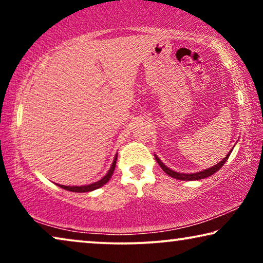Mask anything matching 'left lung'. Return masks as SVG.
Returning a JSON list of instances; mask_svg holds the SVG:
<instances>
[{
	"mask_svg": "<svg viewBox=\"0 0 263 263\" xmlns=\"http://www.w3.org/2000/svg\"><path fill=\"white\" fill-rule=\"evenodd\" d=\"M230 154H231V152H229L228 156H226L224 159L220 161V163H218L217 165H214L213 167L207 168V170H203V171H201V172H196V174H179V172H176L174 170H170V168L166 167L163 163H161V160L159 159V158H158L157 156H154V157H156L157 163L159 164V166L161 168H163V171L165 172V174H167L168 176H171L172 178L181 179V181H197V179H202V178L210 177V176L214 175L215 172L219 171V168H221L222 165L226 163V160H228V158L230 157Z\"/></svg>",
	"mask_w": 263,
	"mask_h": 263,
	"instance_id": "8db88e82",
	"label": "left lung"
}]
</instances>
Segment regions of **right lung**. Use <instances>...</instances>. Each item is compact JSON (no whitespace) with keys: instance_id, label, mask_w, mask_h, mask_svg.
Segmentation results:
<instances>
[{"instance_id":"1","label":"right lung","mask_w":263,"mask_h":263,"mask_svg":"<svg viewBox=\"0 0 263 263\" xmlns=\"http://www.w3.org/2000/svg\"><path fill=\"white\" fill-rule=\"evenodd\" d=\"M116 161H117V157L115 158L112 165H111L109 172H107L106 176H104V177L100 179V181L96 182V183H92V184H88V185H81V186H67V185H61V184H57L60 185L61 188L66 189V190H69V192H74V193H87V192H92V190H96L100 188V186H103L105 183L109 182V179L111 178V176L114 174V170H115V166H116Z\"/></svg>"}]
</instances>
